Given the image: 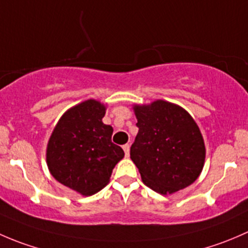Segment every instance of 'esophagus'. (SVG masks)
Instances as JSON below:
<instances>
[{
    "label": "esophagus",
    "instance_id": "obj_1",
    "mask_svg": "<svg viewBox=\"0 0 248 248\" xmlns=\"http://www.w3.org/2000/svg\"><path fill=\"white\" fill-rule=\"evenodd\" d=\"M122 149H124V155H126V157H128V156H129V145H128V144L124 145V146H122Z\"/></svg>",
    "mask_w": 248,
    "mask_h": 248
}]
</instances>
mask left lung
Here are the masks:
<instances>
[{"mask_svg": "<svg viewBox=\"0 0 248 248\" xmlns=\"http://www.w3.org/2000/svg\"><path fill=\"white\" fill-rule=\"evenodd\" d=\"M133 109L139 132L131 146V158L142 182L161 194L193 184L205 161L204 139L193 117L161 99Z\"/></svg>", "mask_w": 248, "mask_h": 248, "instance_id": "1", "label": "left lung"}]
</instances>
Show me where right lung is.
Segmentation results:
<instances>
[{
	"mask_svg": "<svg viewBox=\"0 0 248 248\" xmlns=\"http://www.w3.org/2000/svg\"><path fill=\"white\" fill-rule=\"evenodd\" d=\"M106 106L87 99L67 110L46 147L47 168L64 186L91 196L108 185L114 167L124 156L111 141L112 127L104 124Z\"/></svg>",
	"mask_w": 248,
	"mask_h": 248,
	"instance_id": "1",
	"label": "right lung"
}]
</instances>
